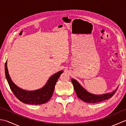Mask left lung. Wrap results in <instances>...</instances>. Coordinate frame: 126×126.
Segmentation results:
<instances>
[{
  "mask_svg": "<svg viewBox=\"0 0 126 126\" xmlns=\"http://www.w3.org/2000/svg\"><path fill=\"white\" fill-rule=\"evenodd\" d=\"M71 80L77 97L83 101L87 103H97L110 98L114 95V94L115 93L117 88L119 87H117L116 89H115L110 93L103 94L101 95H96L88 92L75 79H71Z\"/></svg>",
  "mask_w": 126,
  "mask_h": 126,
  "instance_id": "8db88e82",
  "label": "left lung"
}]
</instances>
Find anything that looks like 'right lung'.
I'll use <instances>...</instances> for the list:
<instances>
[{
  "label": "right lung",
  "mask_w": 126,
  "mask_h": 126,
  "mask_svg": "<svg viewBox=\"0 0 126 126\" xmlns=\"http://www.w3.org/2000/svg\"><path fill=\"white\" fill-rule=\"evenodd\" d=\"M5 72L8 83L16 97L24 103L37 105L46 103L51 98L56 82L63 71L61 70L52 75L43 87L34 90H24L13 83L8 71L7 61L5 64Z\"/></svg>",
  "instance_id": "obj_1"
}]
</instances>
